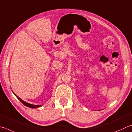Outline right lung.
Segmentation results:
<instances>
[{"instance_id": "obj_1", "label": "right lung", "mask_w": 132, "mask_h": 132, "mask_svg": "<svg viewBox=\"0 0 132 132\" xmlns=\"http://www.w3.org/2000/svg\"><path fill=\"white\" fill-rule=\"evenodd\" d=\"M13 93L14 94V93ZM14 95H15L16 97H17L18 98V100H19L21 101V103L25 105V106H27V107H28L32 108H36L40 107H41V106H42V105H33V104H31L28 103H27V102H25V101H23L22 100H21V99L20 98L18 97V96H16L15 94H14Z\"/></svg>"}]
</instances>
